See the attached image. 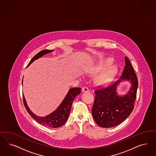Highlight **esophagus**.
Here are the masks:
<instances>
[{"label":"esophagus","instance_id":"34e87169","mask_svg":"<svg viewBox=\"0 0 156 156\" xmlns=\"http://www.w3.org/2000/svg\"><path fill=\"white\" fill-rule=\"evenodd\" d=\"M82 92H89V90L87 87H83L82 89Z\"/></svg>","mask_w":156,"mask_h":156}]
</instances>
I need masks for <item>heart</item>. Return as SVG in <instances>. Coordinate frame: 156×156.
Listing matches in <instances>:
<instances>
[{
  "label": "heart",
  "instance_id": "obj_1",
  "mask_svg": "<svg viewBox=\"0 0 156 156\" xmlns=\"http://www.w3.org/2000/svg\"><path fill=\"white\" fill-rule=\"evenodd\" d=\"M112 62V59L107 58L101 61V62L94 70V73H98L101 70L105 69L107 67L110 66ZM118 72V66L115 65H112L105 70L101 72L95 79V83L98 86H105L110 83L116 75Z\"/></svg>",
  "mask_w": 156,
  "mask_h": 156
}]
</instances>
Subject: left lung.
<instances>
[{
  "label": "left lung",
  "mask_w": 156,
  "mask_h": 156,
  "mask_svg": "<svg viewBox=\"0 0 156 156\" xmlns=\"http://www.w3.org/2000/svg\"><path fill=\"white\" fill-rule=\"evenodd\" d=\"M125 66L122 75L115 83L95 91V98L92 115L98 126L110 128L119 125L130 115L134 108L138 88V79L129 60L125 57ZM123 82L130 88L125 94H119L117 88Z\"/></svg>",
  "instance_id": "1"
}]
</instances>
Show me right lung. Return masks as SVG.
<instances>
[{
    "label": "right lung",
    "mask_w": 156,
    "mask_h": 156,
    "mask_svg": "<svg viewBox=\"0 0 156 156\" xmlns=\"http://www.w3.org/2000/svg\"><path fill=\"white\" fill-rule=\"evenodd\" d=\"M53 50H44L41 51L38 54L31 59L30 61L28 66L33 62L34 61L41 58L48 53L53 51ZM22 86H23V80H22ZM81 92L80 88H70L66 97L62 101L60 105L55 109V110L51 112L49 114L45 116H40L37 115L30 110L29 107L27 106L25 98L23 95V103L28 113L30 114L32 118H33L35 121L42 125L49 127L50 128H57L65 124L68 116L69 115L70 109L72 103L74 101L76 96L79 95Z\"/></svg>",
    "instance_id": "1"
}]
</instances>
